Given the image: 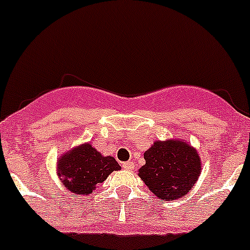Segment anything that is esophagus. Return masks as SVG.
Returning <instances> with one entry per match:
<instances>
[{
	"instance_id": "34e87169",
	"label": "esophagus",
	"mask_w": 250,
	"mask_h": 250,
	"mask_svg": "<svg viewBox=\"0 0 250 250\" xmlns=\"http://www.w3.org/2000/svg\"><path fill=\"white\" fill-rule=\"evenodd\" d=\"M123 167L126 170H132L134 169V164L131 161H125V163H123Z\"/></svg>"
}]
</instances>
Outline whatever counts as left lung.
<instances>
[{"instance_id": "left-lung-1", "label": "left lung", "mask_w": 250, "mask_h": 250, "mask_svg": "<svg viewBox=\"0 0 250 250\" xmlns=\"http://www.w3.org/2000/svg\"><path fill=\"white\" fill-rule=\"evenodd\" d=\"M144 159L139 176L161 202L187 195L202 173L199 154L184 140H156Z\"/></svg>"}]
</instances>
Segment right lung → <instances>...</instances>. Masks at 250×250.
I'll return each mask as SVG.
<instances>
[{"mask_svg": "<svg viewBox=\"0 0 250 250\" xmlns=\"http://www.w3.org/2000/svg\"><path fill=\"white\" fill-rule=\"evenodd\" d=\"M120 169L112 156H103L91 144L74 147L57 160V175L75 195H89L112 171Z\"/></svg>", "mask_w": 250, "mask_h": 250, "instance_id": "add662e5", "label": "right lung"}]
</instances>
